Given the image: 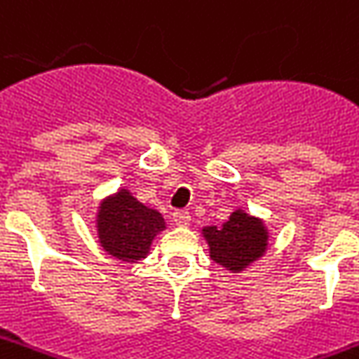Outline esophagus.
I'll return each mask as SVG.
<instances>
[{"instance_id": "obj_1", "label": "esophagus", "mask_w": 359, "mask_h": 359, "mask_svg": "<svg viewBox=\"0 0 359 359\" xmlns=\"http://www.w3.org/2000/svg\"><path fill=\"white\" fill-rule=\"evenodd\" d=\"M172 222L180 225V227H184V225L190 223V212L188 210H175L172 212Z\"/></svg>"}]
</instances>
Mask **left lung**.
I'll use <instances>...</instances> for the list:
<instances>
[{"mask_svg": "<svg viewBox=\"0 0 359 359\" xmlns=\"http://www.w3.org/2000/svg\"><path fill=\"white\" fill-rule=\"evenodd\" d=\"M204 237L210 245L212 260L233 272H239L262 257L268 245L262 222L241 210L233 212L219 227H204Z\"/></svg>", "mask_w": 359, "mask_h": 359, "instance_id": "obj_1", "label": "left lung"}]
</instances>
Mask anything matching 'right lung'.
<instances>
[{
    "label": "right lung",
    "mask_w": 359,
    "mask_h": 359,
    "mask_svg": "<svg viewBox=\"0 0 359 359\" xmlns=\"http://www.w3.org/2000/svg\"><path fill=\"white\" fill-rule=\"evenodd\" d=\"M97 227L102 249L118 260L136 262L149 252L165 222L159 212L140 204L128 190H120L101 204Z\"/></svg>",
    "instance_id": "right-lung-1"
}]
</instances>
